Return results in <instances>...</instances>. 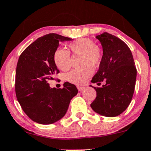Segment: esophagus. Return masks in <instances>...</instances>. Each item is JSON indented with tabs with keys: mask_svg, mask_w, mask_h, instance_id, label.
Instances as JSON below:
<instances>
[{
	"mask_svg": "<svg viewBox=\"0 0 151 151\" xmlns=\"http://www.w3.org/2000/svg\"><path fill=\"white\" fill-rule=\"evenodd\" d=\"M77 88H78V90H79V91L81 92L83 89H84L85 88H84V87H82V86H77Z\"/></svg>",
	"mask_w": 151,
	"mask_h": 151,
	"instance_id": "obj_1",
	"label": "esophagus"
}]
</instances>
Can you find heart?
<instances>
[{
  "label": "heart",
  "mask_w": 151,
  "mask_h": 151,
  "mask_svg": "<svg viewBox=\"0 0 151 151\" xmlns=\"http://www.w3.org/2000/svg\"><path fill=\"white\" fill-rule=\"evenodd\" d=\"M69 48L75 55H82V65H90L96 68L101 63L102 53L96 46L93 40L83 38L77 40L69 45ZM53 60L58 69L66 71L70 68V52L62 48H58L54 52ZM93 73L89 66H86L81 70H73L67 74V80L76 85H82Z\"/></svg>",
  "instance_id": "obj_1"
}]
</instances>
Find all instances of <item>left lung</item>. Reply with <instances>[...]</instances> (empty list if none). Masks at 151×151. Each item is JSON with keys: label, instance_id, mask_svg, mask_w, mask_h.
I'll return each mask as SVG.
<instances>
[{"label": "left lung", "instance_id": "8db88e82", "mask_svg": "<svg viewBox=\"0 0 151 151\" xmlns=\"http://www.w3.org/2000/svg\"><path fill=\"white\" fill-rule=\"evenodd\" d=\"M96 38L101 42L103 56L92 83L105 81L96 88V98L91 104L94 112L105 117L119 115L132 101L137 79V69L127 45L119 38L104 32Z\"/></svg>", "mask_w": 151, "mask_h": 151}]
</instances>
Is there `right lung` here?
<instances>
[{
	"instance_id": "right-lung-1",
	"label": "right lung",
	"mask_w": 151,
	"mask_h": 151,
	"mask_svg": "<svg viewBox=\"0 0 151 151\" xmlns=\"http://www.w3.org/2000/svg\"><path fill=\"white\" fill-rule=\"evenodd\" d=\"M72 40L59 34H46L30 44L19 56L15 75L16 96L24 112L35 122L50 124L60 120L78 93L75 85L68 81L62 89L50 88L48 83L59 73L53 60L59 43Z\"/></svg>"
}]
</instances>
